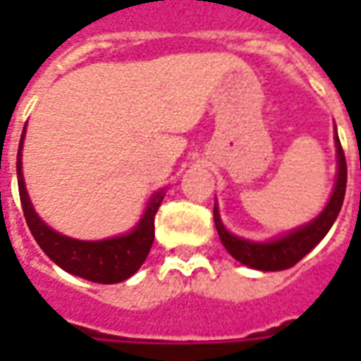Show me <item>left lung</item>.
<instances>
[{
	"label": "left lung",
	"mask_w": 361,
	"mask_h": 361,
	"mask_svg": "<svg viewBox=\"0 0 361 361\" xmlns=\"http://www.w3.org/2000/svg\"><path fill=\"white\" fill-rule=\"evenodd\" d=\"M334 142H336V158H338V176H336L333 195L317 219L310 224H305V226L298 228L294 232H290L284 238H279L274 242L257 243L230 234L222 224L219 209L214 204V224L219 230L220 242L224 243V247L232 257L238 259L242 265L257 269V271H284V269L294 267L300 259L305 257L325 238L326 232L331 230L334 220L338 216V212H341L344 193H346V176H348L346 158H344V150L341 147L338 135H334Z\"/></svg>",
	"instance_id": "obj_1"
}]
</instances>
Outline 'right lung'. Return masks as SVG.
I'll list each match as a JSON object with an SVG mask.
<instances>
[{"mask_svg":"<svg viewBox=\"0 0 361 361\" xmlns=\"http://www.w3.org/2000/svg\"><path fill=\"white\" fill-rule=\"evenodd\" d=\"M25 131H27V126L20 135L19 152H17L20 204H23L28 228L44 253L63 271L90 280V282L116 284V282L133 276L135 272L139 271V267L145 263V259L152 247V242H154V216L164 199V191H158L157 195H152L141 222L129 234L102 240V242H82V240L61 235L38 219V214L28 199L25 178H23V162H20Z\"/></svg>","mask_w":361,"mask_h":361,"instance_id":"add662e5","label":"right lung"}]
</instances>
